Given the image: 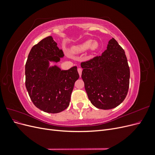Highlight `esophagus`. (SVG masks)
I'll return each mask as SVG.
<instances>
[{"mask_svg":"<svg viewBox=\"0 0 155 155\" xmlns=\"http://www.w3.org/2000/svg\"><path fill=\"white\" fill-rule=\"evenodd\" d=\"M78 73H79V76L81 77V73H82V69H81V68H79L78 69Z\"/></svg>","mask_w":155,"mask_h":155,"instance_id":"1","label":"esophagus"}]
</instances>
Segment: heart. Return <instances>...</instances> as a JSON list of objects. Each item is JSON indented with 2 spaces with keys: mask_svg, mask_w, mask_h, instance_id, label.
<instances>
[{
  "mask_svg": "<svg viewBox=\"0 0 155 155\" xmlns=\"http://www.w3.org/2000/svg\"><path fill=\"white\" fill-rule=\"evenodd\" d=\"M97 48V42H93L92 40H87L83 43L79 44L76 46H74L72 51L74 53H81L91 48L92 50H94Z\"/></svg>",
  "mask_w": 155,
  "mask_h": 155,
  "instance_id": "heart-1",
  "label": "heart"
}]
</instances>
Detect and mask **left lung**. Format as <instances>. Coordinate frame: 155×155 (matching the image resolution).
Here are the masks:
<instances>
[{"mask_svg":"<svg viewBox=\"0 0 155 155\" xmlns=\"http://www.w3.org/2000/svg\"><path fill=\"white\" fill-rule=\"evenodd\" d=\"M88 97L100 109H111L123 102L129 87L130 69L124 50L114 38L100 56L81 63Z\"/></svg>","mask_w":155,"mask_h":155,"instance_id":"obj_1","label":"left lung"}]
</instances>
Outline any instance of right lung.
Wrapping results in <instances>:
<instances>
[{"mask_svg":"<svg viewBox=\"0 0 155 155\" xmlns=\"http://www.w3.org/2000/svg\"><path fill=\"white\" fill-rule=\"evenodd\" d=\"M64 56L52 37L42 39L31 48L25 64V85L34 105L48 113H58L68 107L74 83L79 76L77 67L61 70L49 67Z\"/></svg>","mask_w":155,"mask_h":155,"instance_id":"obj_1","label":"right lung"}]
</instances>
